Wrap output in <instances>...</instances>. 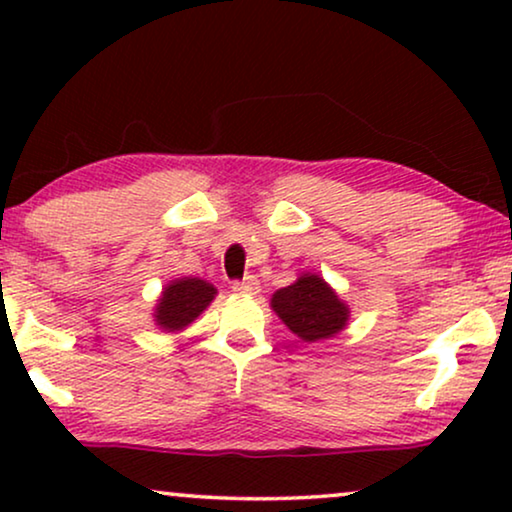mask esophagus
<instances>
[{
  "mask_svg": "<svg viewBox=\"0 0 512 512\" xmlns=\"http://www.w3.org/2000/svg\"><path fill=\"white\" fill-rule=\"evenodd\" d=\"M235 293H244V296H256L258 291H261V286H258V279L254 275L244 277V279H237V282H233V286H230Z\"/></svg>",
  "mask_w": 512,
  "mask_h": 512,
  "instance_id": "1",
  "label": "esophagus"
}]
</instances>
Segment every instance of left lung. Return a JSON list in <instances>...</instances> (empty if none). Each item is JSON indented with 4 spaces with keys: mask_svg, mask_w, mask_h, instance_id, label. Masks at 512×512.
Masks as SVG:
<instances>
[{
    "mask_svg": "<svg viewBox=\"0 0 512 512\" xmlns=\"http://www.w3.org/2000/svg\"><path fill=\"white\" fill-rule=\"evenodd\" d=\"M270 307L305 342L333 338L349 319V307L338 293L312 272H305L291 286L275 291Z\"/></svg>",
    "mask_w": 512,
    "mask_h": 512,
    "instance_id": "8db88e82",
    "label": "left lung"
}]
</instances>
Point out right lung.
Wrapping results in <instances>:
<instances>
[{
	"mask_svg": "<svg viewBox=\"0 0 512 512\" xmlns=\"http://www.w3.org/2000/svg\"><path fill=\"white\" fill-rule=\"evenodd\" d=\"M216 289L200 277H181L165 286L156 305V324L167 333L184 331L212 303Z\"/></svg>",
	"mask_w": 512,
	"mask_h": 512,
	"instance_id": "add662e5",
	"label": "right lung"
}]
</instances>
